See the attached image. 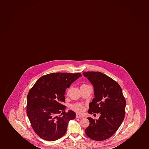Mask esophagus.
<instances>
[{"mask_svg":"<svg viewBox=\"0 0 149 149\" xmlns=\"http://www.w3.org/2000/svg\"><path fill=\"white\" fill-rule=\"evenodd\" d=\"M83 117H84L82 116V115H81L79 114L76 115V118H83Z\"/></svg>","mask_w":149,"mask_h":149,"instance_id":"1","label":"esophagus"}]
</instances>
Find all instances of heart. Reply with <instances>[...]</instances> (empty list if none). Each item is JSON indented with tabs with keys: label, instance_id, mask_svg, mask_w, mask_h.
<instances>
[{
	"label": "heart",
	"instance_id": "obj_1",
	"mask_svg": "<svg viewBox=\"0 0 149 149\" xmlns=\"http://www.w3.org/2000/svg\"><path fill=\"white\" fill-rule=\"evenodd\" d=\"M85 85V84H84ZM83 86V85H82ZM72 109L78 113H83L85 110V107L81 103H77L72 106Z\"/></svg>",
	"mask_w": 149,
	"mask_h": 149
}]
</instances>
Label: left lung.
Instances as JSON below:
<instances>
[{"label": "left lung", "instance_id": "obj_1", "mask_svg": "<svg viewBox=\"0 0 149 149\" xmlns=\"http://www.w3.org/2000/svg\"><path fill=\"white\" fill-rule=\"evenodd\" d=\"M93 86L94 98L88 113H100L98 120L88 117L89 125L85 130L87 137L95 141L109 138L116 132L125 117L126 100L119 84L102 72H83Z\"/></svg>", "mask_w": 149, "mask_h": 149}]
</instances>
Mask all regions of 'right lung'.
<instances>
[{
    "label": "right lung",
    "mask_w": 149,
    "mask_h": 149,
    "mask_svg": "<svg viewBox=\"0 0 149 149\" xmlns=\"http://www.w3.org/2000/svg\"><path fill=\"white\" fill-rule=\"evenodd\" d=\"M80 77V73L48 74L29 91L26 112L33 130L41 138L53 141L65 134L68 122L75 118L74 111H65V89Z\"/></svg>",
    "instance_id": "obj_1"
}]
</instances>
